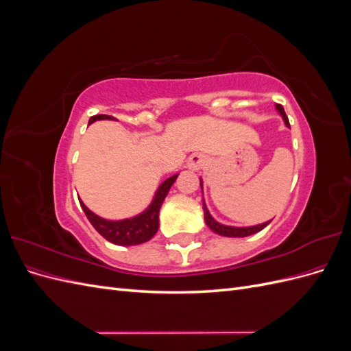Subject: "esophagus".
Instances as JSON below:
<instances>
[{"label":"esophagus","mask_w":351,"mask_h":351,"mask_svg":"<svg viewBox=\"0 0 351 351\" xmlns=\"http://www.w3.org/2000/svg\"><path fill=\"white\" fill-rule=\"evenodd\" d=\"M204 164H205V156L202 155V154H193V155H190L189 161H187V167H189L190 169H199V168L204 167Z\"/></svg>","instance_id":"obj_1"}]
</instances>
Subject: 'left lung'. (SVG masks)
Segmentation results:
<instances>
[{
    "label": "left lung",
    "instance_id": "obj_1",
    "mask_svg": "<svg viewBox=\"0 0 351 351\" xmlns=\"http://www.w3.org/2000/svg\"><path fill=\"white\" fill-rule=\"evenodd\" d=\"M275 108H277L278 114L281 115V119L284 120L285 125L290 127V123H289V119H287L285 115V111L282 108V105L277 104L275 105ZM200 189H202V195H204V183H202V178H200ZM204 212H205V222L206 226L217 232V234L219 236H224V237H247V236H252L254 234V232H258L261 230H263L265 227H267L269 222L272 221H267V222H262V224H258V226H250V227H234V226H226V224H221V222H218L214 217H212L209 214L208 210V206L205 204V199H204Z\"/></svg>",
    "mask_w": 351,
    "mask_h": 351
}]
</instances>
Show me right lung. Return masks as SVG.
Here are the masks:
<instances>
[{"label":"right lung","mask_w":351,"mask_h":351,"mask_svg":"<svg viewBox=\"0 0 351 351\" xmlns=\"http://www.w3.org/2000/svg\"><path fill=\"white\" fill-rule=\"evenodd\" d=\"M98 120H115V119L111 115H105V114L93 115L90 117L89 124ZM177 177L178 174H174L171 177H168L167 180H164V182L156 189L149 206H147L143 212H141V214L130 218H124V219L102 218L84 205L82 199H79V202L89 222L104 239H107L114 244H119V246H136V244L146 243L147 240H151L155 236V232L158 231V227H159V209H161L162 202L167 197L169 189H171V186L174 184Z\"/></svg>","instance_id":"add662e5"}]
</instances>
